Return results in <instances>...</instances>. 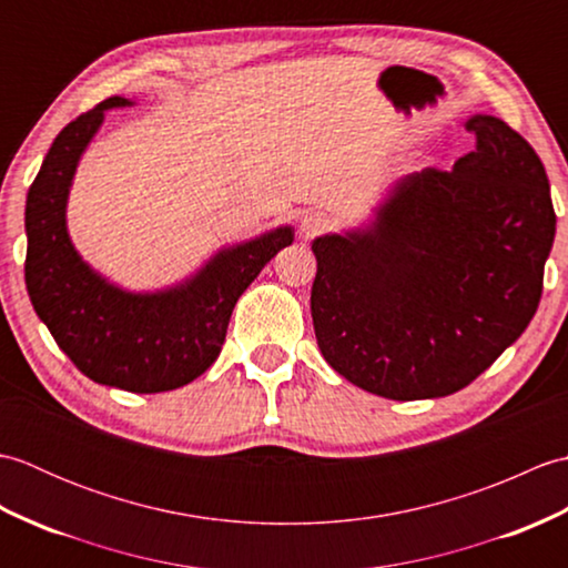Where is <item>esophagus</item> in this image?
<instances>
[{
	"label": "esophagus",
	"instance_id": "esophagus-1",
	"mask_svg": "<svg viewBox=\"0 0 568 568\" xmlns=\"http://www.w3.org/2000/svg\"><path fill=\"white\" fill-rule=\"evenodd\" d=\"M327 226H329L327 214H322V212H305L303 220H300V234H303L305 239H315V236H320Z\"/></svg>",
	"mask_w": 568,
	"mask_h": 568
}]
</instances>
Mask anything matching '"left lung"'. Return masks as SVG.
<instances>
[{
    "label": "left lung",
    "mask_w": 568,
    "mask_h": 568,
    "mask_svg": "<svg viewBox=\"0 0 568 568\" xmlns=\"http://www.w3.org/2000/svg\"><path fill=\"white\" fill-rule=\"evenodd\" d=\"M452 171L395 183L366 226L312 241L322 356L388 400L444 397L476 381L535 317L557 232L535 149L490 114Z\"/></svg>",
    "instance_id": "1"
}]
</instances>
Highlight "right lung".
Masks as SVG:
<instances>
[{"mask_svg":"<svg viewBox=\"0 0 568 568\" xmlns=\"http://www.w3.org/2000/svg\"><path fill=\"white\" fill-rule=\"evenodd\" d=\"M110 98L55 136L27 195V291L36 315L84 376L129 393L187 385L222 352L241 293L277 251L293 244V226L220 248L183 283L129 293L84 263L68 234V195L84 149L104 112L131 106Z\"/></svg>","mask_w":568,"mask_h":568,"instance_id":"add662e5","label":"right lung"}]
</instances>
